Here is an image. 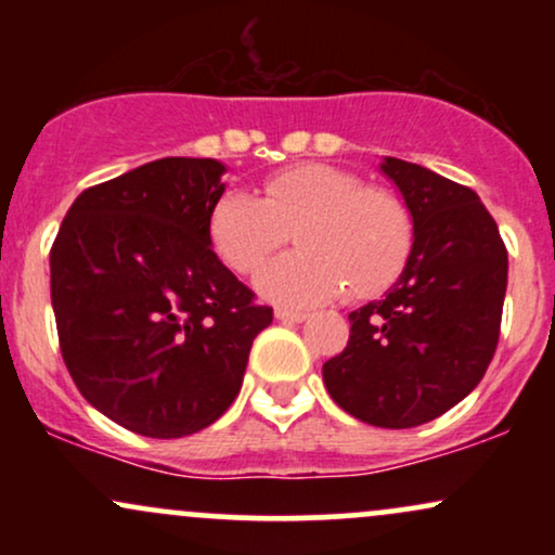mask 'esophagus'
I'll list each match as a JSON object with an SVG mask.
<instances>
[{
	"label": "esophagus",
	"mask_w": 555,
	"mask_h": 555,
	"mask_svg": "<svg viewBox=\"0 0 555 555\" xmlns=\"http://www.w3.org/2000/svg\"><path fill=\"white\" fill-rule=\"evenodd\" d=\"M276 318H279V321H284V323H302V321H308V313H302V310L279 308Z\"/></svg>",
	"instance_id": "esophagus-1"
}]
</instances>
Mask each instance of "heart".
Masks as SVG:
<instances>
[{"mask_svg":"<svg viewBox=\"0 0 555 555\" xmlns=\"http://www.w3.org/2000/svg\"><path fill=\"white\" fill-rule=\"evenodd\" d=\"M297 256L260 273L266 297L313 305L347 292L371 297L404 269L412 250V216L391 190L362 188L360 177L299 164L263 180V197L232 190L214 206L208 234L232 271L256 273L289 242Z\"/></svg>","mask_w":555,"mask_h":555,"instance_id":"obj_1","label":"heart"}]
</instances>
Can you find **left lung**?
Returning <instances> with one entry per match:
<instances>
[{
	"label": "left lung",
	"instance_id": "8db88e82",
	"mask_svg": "<svg viewBox=\"0 0 555 555\" xmlns=\"http://www.w3.org/2000/svg\"><path fill=\"white\" fill-rule=\"evenodd\" d=\"M384 175L412 214L399 282L349 313V341L323 365L331 399L378 428H415L460 404L501 334L508 256L475 190L388 156Z\"/></svg>",
	"mask_w": 555,
	"mask_h": 555
}]
</instances>
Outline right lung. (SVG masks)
Returning <instances> with one entry per match:
<instances>
[{
	"instance_id": "obj_1",
	"label": "right lung",
	"mask_w": 555,
	"mask_h": 555,
	"mask_svg": "<svg viewBox=\"0 0 555 555\" xmlns=\"http://www.w3.org/2000/svg\"><path fill=\"white\" fill-rule=\"evenodd\" d=\"M214 158H158L82 190L52 245V308L88 404L149 438H182L237 399L269 305L211 250Z\"/></svg>"
}]
</instances>
